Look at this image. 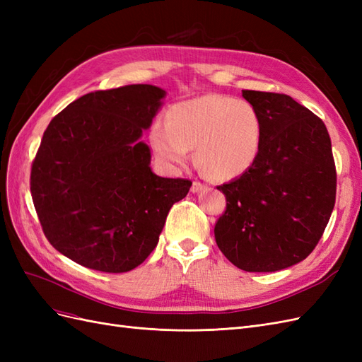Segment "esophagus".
<instances>
[{
  "label": "esophagus",
  "instance_id": "obj_1",
  "mask_svg": "<svg viewBox=\"0 0 362 362\" xmlns=\"http://www.w3.org/2000/svg\"><path fill=\"white\" fill-rule=\"evenodd\" d=\"M205 187V184H202L201 181H193V184H192V192L193 193H198L199 190H202Z\"/></svg>",
  "mask_w": 362,
  "mask_h": 362
}]
</instances>
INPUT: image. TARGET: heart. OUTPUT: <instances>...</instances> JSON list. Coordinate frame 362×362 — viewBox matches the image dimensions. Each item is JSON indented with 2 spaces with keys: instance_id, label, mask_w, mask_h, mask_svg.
Returning <instances> with one entry per match:
<instances>
[{
  "instance_id": "obj_1",
  "label": "heart",
  "mask_w": 362,
  "mask_h": 362,
  "mask_svg": "<svg viewBox=\"0 0 362 362\" xmlns=\"http://www.w3.org/2000/svg\"><path fill=\"white\" fill-rule=\"evenodd\" d=\"M151 146L168 164H184L196 149L199 168L213 180H233L257 161L262 145V120L245 100L204 95L173 105L166 124L151 129Z\"/></svg>"
}]
</instances>
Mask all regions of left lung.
Listing matches in <instances>:
<instances>
[{
    "mask_svg": "<svg viewBox=\"0 0 362 362\" xmlns=\"http://www.w3.org/2000/svg\"><path fill=\"white\" fill-rule=\"evenodd\" d=\"M262 120L259 156L218 185L226 210L214 226L222 254L246 272H276L308 257L335 205L337 170L323 120L284 93L242 90Z\"/></svg>",
    "mask_w": 362,
    "mask_h": 362,
    "instance_id": "obj_1",
    "label": "left lung"
}]
</instances>
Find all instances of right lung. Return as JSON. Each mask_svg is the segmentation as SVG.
Wrapping results in <instances>:
<instances>
[{
  "label": "right lung",
  "instance_id": "right-lung-1",
  "mask_svg": "<svg viewBox=\"0 0 362 362\" xmlns=\"http://www.w3.org/2000/svg\"><path fill=\"white\" fill-rule=\"evenodd\" d=\"M166 95L151 84L96 90L71 103L43 133L30 190L48 242L78 264L124 273L158 243L192 181L151 170L140 141Z\"/></svg>",
  "mask_w": 362,
  "mask_h": 362
}]
</instances>
